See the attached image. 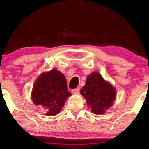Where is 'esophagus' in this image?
<instances>
[{
  "label": "esophagus",
  "instance_id": "1",
  "mask_svg": "<svg viewBox=\"0 0 149 149\" xmlns=\"http://www.w3.org/2000/svg\"><path fill=\"white\" fill-rule=\"evenodd\" d=\"M79 91H80V88L79 87H77V88L72 90V93H79Z\"/></svg>",
  "mask_w": 149,
  "mask_h": 149
}]
</instances>
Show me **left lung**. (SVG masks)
I'll return each mask as SVG.
<instances>
[{"instance_id":"1","label":"left lung","mask_w":149,"mask_h":149,"mask_svg":"<svg viewBox=\"0 0 149 149\" xmlns=\"http://www.w3.org/2000/svg\"><path fill=\"white\" fill-rule=\"evenodd\" d=\"M87 104L96 115H101L112 106L116 97V90L110 83L103 79L98 72L90 73L86 84L81 90Z\"/></svg>"}]
</instances>
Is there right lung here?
<instances>
[{
	"label": "right lung",
	"mask_w": 149,
	"mask_h": 149,
	"mask_svg": "<svg viewBox=\"0 0 149 149\" xmlns=\"http://www.w3.org/2000/svg\"><path fill=\"white\" fill-rule=\"evenodd\" d=\"M70 95L65 76L54 68L37 78L33 87L31 98L36 105H40L48 110L47 115L52 116L60 112Z\"/></svg>",
	"instance_id": "obj_1"
}]
</instances>
